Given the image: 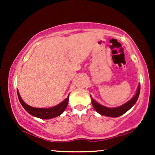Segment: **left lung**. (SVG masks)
Returning <instances> with one entry per match:
<instances>
[{"label": "left lung", "mask_w": 155, "mask_h": 155, "mask_svg": "<svg viewBox=\"0 0 155 155\" xmlns=\"http://www.w3.org/2000/svg\"><path fill=\"white\" fill-rule=\"evenodd\" d=\"M140 90V84H138V89H137L135 95L133 96L130 100L127 101V103H125V104L122 105V106H118V107L108 108V107H106V106H103V105H101L97 102H96V101L92 98V96L90 95L92 104V106H93L94 108L95 109V111L101 115H104V116L109 117H118L121 116V115L124 114V113H126V112L128 111V110L130 109V108L134 106V104H136L137 100H138V96H139Z\"/></svg>", "instance_id": "obj_1"}]
</instances>
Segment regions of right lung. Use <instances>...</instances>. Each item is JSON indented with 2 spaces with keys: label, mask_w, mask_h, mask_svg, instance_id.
Instances as JSON below:
<instances>
[{
  "label": "right lung",
  "mask_w": 155,
  "mask_h": 155,
  "mask_svg": "<svg viewBox=\"0 0 155 155\" xmlns=\"http://www.w3.org/2000/svg\"><path fill=\"white\" fill-rule=\"evenodd\" d=\"M17 95H18L19 102L22 104L23 108H24L33 117H38V118L43 119V120H49V119L54 118V117H58L60 116V114H62L67 107L69 97L68 95L65 100L62 101L60 104L57 105V106H53V107H50L48 108H44L32 107V106H29V105L26 104L23 101L22 97H21L18 90H17Z\"/></svg>",
  "instance_id": "add662e5"
}]
</instances>
